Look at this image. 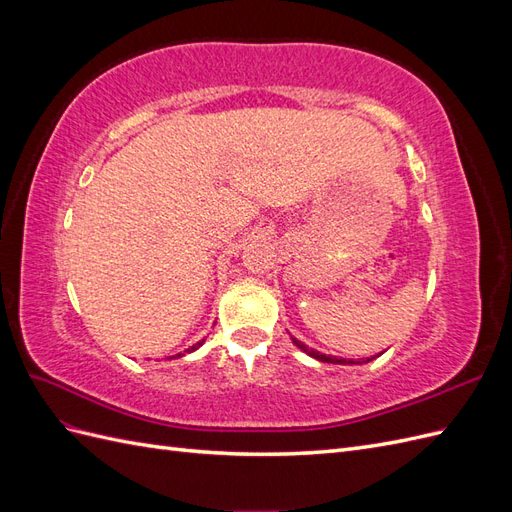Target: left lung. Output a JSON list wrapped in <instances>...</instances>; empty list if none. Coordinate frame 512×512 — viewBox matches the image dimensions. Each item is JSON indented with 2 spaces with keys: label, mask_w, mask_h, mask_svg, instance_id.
Returning a JSON list of instances; mask_svg holds the SVG:
<instances>
[{
  "label": "left lung",
  "mask_w": 512,
  "mask_h": 512,
  "mask_svg": "<svg viewBox=\"0 0 512 512\" xmlns=\"http://www.w3.org/2000/svg\"><path fill=\"white\" fill-rule=\"evenodd\" d=\"M290 339H292V344L297 346L299 350H303L307 356H312V359H316V361H320V363H331V365H363V363H369V361H374L376 356H367V359H361V361H354V359H337V356H331V354H322V352H318V350H314V348H309V346H305L303 342H299L297 337H292L290 335ZM382 354V352H380Z\"/></svg>",
  "instance_id": "obj_1"
}]
</instances>
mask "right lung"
I'll return each instance as SVG.
<instances>
[{"mask_svg": "<svg viewBox=\"0 0 512 512\" xmlns=\"http://www.w3.org/2000/svg\"><path fill=\"white\" fill-rule=\"evenodd\" d=\"M205 344V339H200V342H196L194 346H190L188 350H183V352H177V354H173V356H166V361H173V359H181V356H185V354H190V352H194V350H198L200 346Z\"/></svg>", "mask_w": 512, "mask_h": 512, "instance_id": "1", "label": "right lung"}]
</instances>
